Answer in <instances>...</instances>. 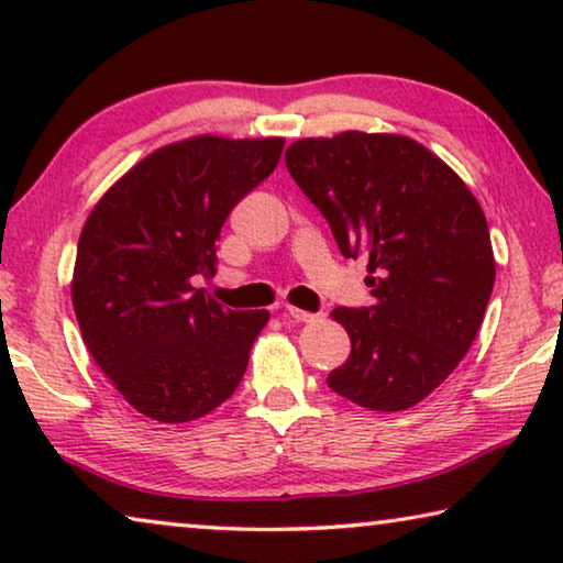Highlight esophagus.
Masks as SVG:
<instances>
[{
  "label": "esophagus",
  "instance_id": "obj_1",
  "mask_svg": "<svg viewBox=\"0 0 563 563\" xmlns=\"http://www.w3.org/2000/svg\"><path fill=\"white\" fill-rule=\"evenodd\" d=\"M284 318L295 320V322H312L318 314H312L307 310H297V307H284Z\"/></svg>",
  "mask_w": 563,
  "mask_h": 563
}]
</instances>
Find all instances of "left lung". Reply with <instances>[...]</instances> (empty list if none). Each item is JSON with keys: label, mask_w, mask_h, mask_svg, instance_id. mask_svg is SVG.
Listing matches in <instances>:
<instances>
[{"label": "left lung", "mask_w": 563, "mask_h": 563, "mask_svg": "<svg viewBox=\"0 0 563 563\" xmlns=\"http://www.w3.org/2000/svg\"><path fill=\"white\" fill-rule=\"evenodd\" d=\"M297 187L345 258L368 261V307H335L351 356L328 387L397 412L449 379L472 349L495 287L479 202L441 158L405 135L305 137L287 148Z\"/></svg>", "instance_id": "1"}]
</instances>
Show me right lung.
Returning a JSON list of instances; mask_svg holds the SVG:
<instances>
[{
	"label": "right lung",
	"mask_w": 563,
	"mask_h": 563,
	"mask_svg": "<svg viewBox=\"0 0 563 563\" xmlns=\"http://www.w3.org/2000/svg\"><path fill=\"white\" fill-rule=\"evenodd\" d=\"M284 137L199 135L130 168L76 245L74 312L91 358L158 422H189L233 395L266 310H230L197 289L214 274L222 222L279 164Z\"/></svg>",
	"instance_id": "right-lung-1"
}]
</instances>
